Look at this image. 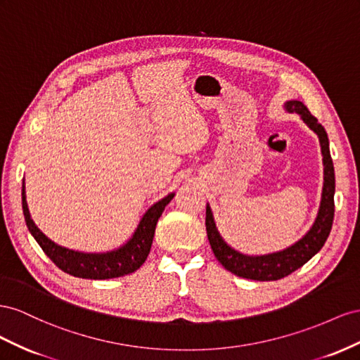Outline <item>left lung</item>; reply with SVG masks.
I'll use <instances>...</instances> for the list:
<instances>
[{"label":"left lung","mask_w":360,"mask_h":360,"mask_svg":"<svg viewBox=\"0 0 360 360\" xmlns=\"http://www.w3.org/2000/svg\"><path fill=\"white\" fill-rule=\"evenodd\" d=\"M283 107L286 111L297 112L306 125L318 136V140H320L324 166V182L320 208H318L312 228L299 241L290 245V248L269 255L250 256L235 250L223 240L217 226H215L210 203H207V220H205V224H207L208 240L215 258L219 259L226 270L244 277V279L261 282L279 281L282 277L291 274L321 250L328 233L332 231L335 215V169L330 157V149H328L327 132L321 123H318L316 117L311 115V111L307 110L303 102L295 99L286 101Z\"/></svg>","instance_id":"1"}]
</instances>
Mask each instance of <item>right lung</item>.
Masks as SVG:
<instances>
[{
    "label": "right lung",
    "mask_w": 360,
    "mask_h": 360,
    "mask_svg": "<svg viewBox=\"0 0 360 360\" xmlns=\"http://www.w3.org/2000/svg\"><path fill=\"white\" fill-rule=\"evenodd\" d=\"M173 196L174 193H170L166 198H162L157 203H153L152 207L143 214V217L137 226V229L132 233V237L125 244L120 245V248L102 253H87L72 250L51 241L46 235L37 228L28 210L25 182H22L24 217L27 228L37 241V244L42 248L48 258L65 273L75 277H81V279L95 281L115 279V277L131 274L140 269L150 252V245L158 219L161 217L164 208L167 207Z\"/></svg>",
    "instance_id": "add662e5"
}]
</instances>
